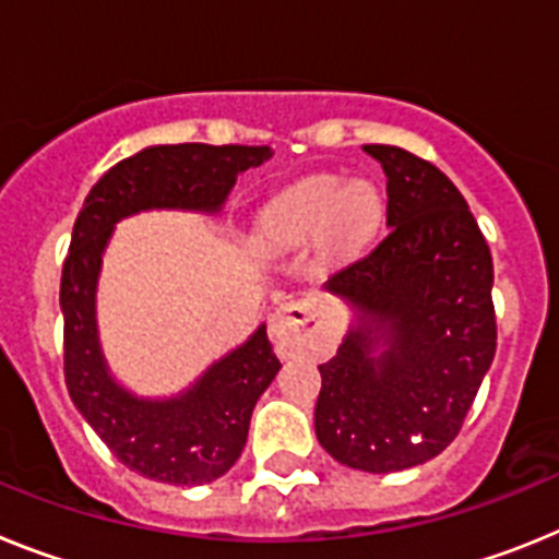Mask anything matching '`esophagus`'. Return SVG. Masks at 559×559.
Returning <instances> with one entry per match:
<instances>
[{
  "mask_svg": "<svg viewBox=\"0 0 559 559\" xmlns=\"http://www.w3.org/2000/svg\"><path fill=\"white\" fill-rule=\"evenodd\" d=\"M320 312L309 300H289L281 304L270 318V334H273L275 352L281 357H295L318 343Z\"/></svg>",
  "mask_w": 559,
  "mask_h": 559,
  "instance_id": "34e87169",
  "label": "esophagus"
}]
</instances>
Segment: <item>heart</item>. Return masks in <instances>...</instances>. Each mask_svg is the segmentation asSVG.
<instances>
[{"mask_svg":"<svg viewBox=\"0 0 559 559\" xmlns=\"http://www.w3.org/2000/svg\"><path fill=\"white\" fill-rule=\"evenodd\" d=\"M382 219L380 191L366 179L343 182L337 174L300 179L264 207L261 236L273 247L323 241L329 252H352L377 230Z\"/></svg>","mask_w":559,"mask_h":559,"instance_id":"heart-1","label":"heart"}]
</instances>
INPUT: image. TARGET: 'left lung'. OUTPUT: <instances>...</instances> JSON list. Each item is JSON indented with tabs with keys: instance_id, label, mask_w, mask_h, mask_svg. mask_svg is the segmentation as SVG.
<instances>
[{
	"instance_id": "1",
	"label": "left lung",
	"mask_w": 559,
	"mask_h": 559,
	"mask_svg": "<svg viewBox=\"0 0 559 559\" xmlns=\"http://www.w3.org/2000/svg\"><path fill=\"white\" fill-rule=\"evenodd\" d=\"M388 177V236L323 289L354 320L323 362L314 433L334 461L385 475L459 436L495 357L492 255L459 188L396 145H362Z\"/></svg>"
}]
</instances>
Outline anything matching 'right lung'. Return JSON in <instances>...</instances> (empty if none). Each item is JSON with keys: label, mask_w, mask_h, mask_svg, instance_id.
<instances>
[{"label": "right lung", "mask_w": 559, "mask_h": 559, "mask_svg": "<svg viewBox=\"0 0 559 559\" xmlns=\"http://www.w3.org/2000/svg\"><path fill=\"white\" fill-rule=\"evenodd\" d=\"M273 157L270 145H148L92 186L61 273L67 391L126 467L174 487L211 484L247 444L252 407L281 362L261 323L174 396H138L115 380L98 337V278L120 219L143 211L216 213L239 174Z\"/></svg>", "instance_id": "1"}]
</instances>
